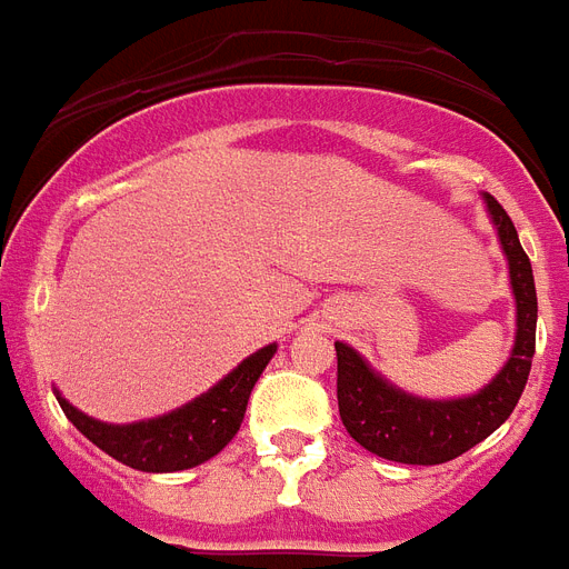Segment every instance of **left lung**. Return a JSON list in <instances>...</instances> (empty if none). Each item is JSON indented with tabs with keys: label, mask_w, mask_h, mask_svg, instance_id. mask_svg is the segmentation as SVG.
<instances>
[{
	"label": "left lung",
	"mask_w": 569,
	"mask_h": 569,
	"mask_svg": "<svg viewBox=\"0 0 569 569\" xmlns=\"http://www.w3.org/2000/svg\"><path fill=\"white\" fill-rule=\"evenodd\" d=\"M488 217L497 229L499 247L508 261V284L515 293L517 329L508 361L493 379L467 397L426 399L397 388L367 358L343 340L338 349V408L347 431L370 449L372 456L399 461V465H443L465 456L467 449L493 435L511 417L535 356V329H538V293L531 261L522 252L520 238L506 208L490 193H481Z\"/></svg>",
	"instance_id": "8db88e82"
}]
</instances>
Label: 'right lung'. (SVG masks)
Listing matches in <instances>:
<instances>
[{"label": "right lung", "mask_w": 569, "mask_h": 569, "mask_svg": "<svg viewBox=\"0 0 569 569\" xmlns=\"http://www.w3.org/2000/svg\"><path fill=\"white\" fill-rule=\"evenodd\" d=\"M276 343L258 349L226 372L213 388L181 408L138 422H102L67 402L54 388V399L67 420L120 465L143 472H179L206 465L238 435L249 393L261 379L263 367L276 356Z\"/></svg>", "instance_id": "1"}]
</instances>
